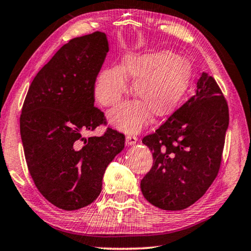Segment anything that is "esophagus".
Wrapping results in <instances>:
<instances>
[{
	"mask_svg": "<svg viewBox=\"0 0 251 251\" xmlns=\"http://www.w3.org/2000/svg\"><path fill=\"white\" fill-rule=\"evenodd\" d=\"M137 136L136 135H133V134H128V135L126 136V144L127 145H134L137 142Z\"/></svg>",
	"mask_w": 251,
	"mask_h": 251,
	"instance_id": "1",
	"label": "esophagus"
}]
</instances>
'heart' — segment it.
I'll list each match as a JSON object with an SVG mask.
<instances>
[{
  "label": "heart",
  "mask_w": 251,
  "mask_h": 251,
  "mask_svg": "<svg viewBox=\"0 0 251 251\" xmlns=\"http://www.w3.org/2000/svg\"><path fill=\"white\" fill-rule=\"evenodd\" d=\"M134 81V93L141 101L126 102L109 113L115 126L125 132H137L150 111L162 117L175 109L186 95L192 78V66L184 57L161 50L128 54L122 66L100 71L95 82V95L104 107H114L128 91V78Z\"/></svg>",
  "instance_id": "heart-1"
}]
</instances>
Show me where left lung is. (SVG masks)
I'll return each mask as SVG.
<instances>
[{
    "label": "left lung",
    "instance_id": "8db88e82",
    "mask_svg": "<svg viewBox=\"0 0 251 251\" xmlns=\"http://www.w3.org/2000/svg\"><path fill=\"white\" fill-rule=\"evenodd\" d=\"M227 126L226 100L214 77L203 72L195 95L142 140L153 155L141 180L147 201L180 211L200 200L219 174Z\"/></svg>",
    "mask_w": 251,
    "mask_h": 251
}]
</instances>
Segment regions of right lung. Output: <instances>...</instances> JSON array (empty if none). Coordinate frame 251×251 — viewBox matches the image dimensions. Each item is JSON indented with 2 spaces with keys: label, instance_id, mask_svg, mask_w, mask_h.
I'll return each instance as SVG.
<instances>
[{
  "label": "right lung",
  "instance_id": "obj_1",
  "mask_svg": "<svg viewBox=\"0 0 251 251\" xmlns=\"http://www.w3.org/2000/svg\"><path fill=\"white\" fill-rule=\"evenodd\" d=\"M108 50L101 31L71 39L37 73L22 106L29 173L40 194L65 211L99 196L106 168L125 145L124 134L109 127L102 136H83L107 124L95 107V82Z\"/></svg>",
  "mask_w": 251,
  "mask_h": 251
}]
</instances>
